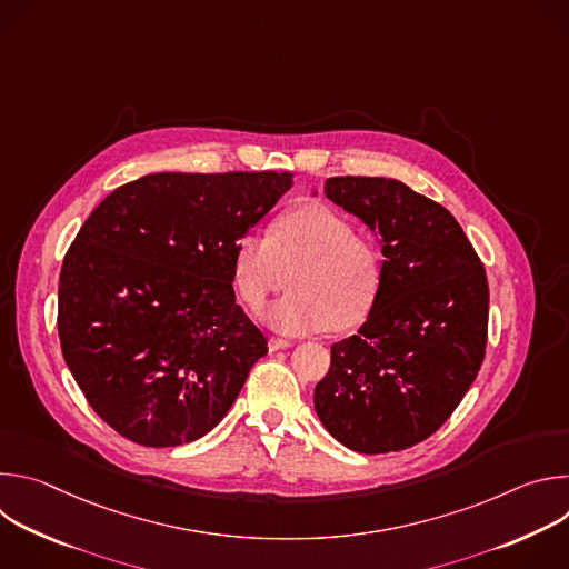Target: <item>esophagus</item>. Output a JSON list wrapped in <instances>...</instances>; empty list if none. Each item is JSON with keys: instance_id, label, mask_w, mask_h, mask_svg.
<instances>
[{"instance_id": "1", "label": "esophagus", "mask_w": 569, "mask_h": 569, "mask_svg": "<svg viewBox=\"0 0 569 569\" xmlns=\"http://www.w3.org/2000/svg\"><path fill=\"white\" fill-rule=\"evenodd\" d=\"M292 342L290 340H283V338H270L268 340V349L270 351H281V349H288Z\"/></svg>"}]
</instances>
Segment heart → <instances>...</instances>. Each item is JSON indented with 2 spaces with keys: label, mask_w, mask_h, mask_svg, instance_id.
<instances>
[{
  "label": "heart",
  "mask_w": 569,
  "mask_h": 569,
  "mask_svg": "<svg viewBox=\"0 0 569 569\" xmlns=\"http://www.w3.org/2000/svg\"><path fill=\"white\" fill-rule=\"evenodd\" d=\"M231 279L250 310H259L288 279L290 292L261 315L279 333L345 331L373 306L382 257L342 213L315 202L281 216L270 238L242 236L233 250Z\"/></svg>",
  "instance_id": "heart-1"
}]
</instances>
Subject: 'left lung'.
I'll use <instances>...</instances> for the list:
<instances>
[{
    "label": "left lung",
    "mask_w": 569,
    "mask_h": 569,
    "mask_svg": "<svg viewBox=\"0 0 569 569\" xmlns=\"http://www.w3.org/2000/svg\"><path fill=\"white\" fill-rule=\"evenodd\" d=\"M323 193L371 229L385 261L365 323L331 347L315 412L349 450L412 448L448 421L477 378L486 272L452 213L408 184L349 176L329 178Z\"/></svg>",
    "instance_id": "8db88e82"
}]
</instances>
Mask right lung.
I'll return each mask as SVG.
<instances>
[{
    "label": "right lung",
    "instance_id": "right-lung-1",
    "mask_svg": "<svg viewBox=\"0 0 569 569\" xmlns=\"http://www.w3.org/2000/svg\"><path fill=\"white\" fill-rule=\"evenodd\" d=\"M288 173H152L112 191L62 261L58 336L92 410L169 448L229 412L263 333L236 303L231 261L290 189Z\"/></svg>",
    "mask_w": 569,
    "mask_h": 569
}]
</instances>
